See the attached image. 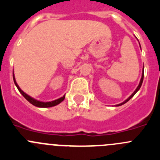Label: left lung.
<instances>
[{
  "mask_svg": "<svg viewBox=\"0 0 160 160\" xmlns=\"http://www.w3.org/2000/svg\"><path fill=\"white\" fill-rule=\"evenodd\" d=\"M143 69H144V68H143ZM143 77H144V71H143V70H142V78H141L140 82H139V84H138V87H137V88H136V90H135V91H134V93H133V94H131V96H130V97H129V98H128V99H127V100H125V101H124V102H122V103H120V104H118V105H117V106H118H118H121V105H122V104H124V103H126V102H128V101H129V100H130V99H131V98H132V97H133V96H134V95H135V94H136V93H137V91H138V90H139V89H140L141 86H142V81H143Z\"/></svg>",
  "mask_w": 160,
  "mask_h": 160,
  "instance_id": "1",
  "label": "left lung"
}]
</instances>
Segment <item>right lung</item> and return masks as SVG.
Here are the masks:
<instances>
[{"instance_id":"obj_1","label":"right lung","mask_w":160,"mask_h":160,"mask_svg":"<svg viewBox=\"0 0 160 160\" xmlns=\"http://www.w3.org/2000/svg\"><path fill=\"white\" fill-rule=\"evenodd\" d=\"M12 77H13L14 83H15V85H16V87H18V90L20 91V93H21V94H22V95L24 96V98H25V99L27 100V101H29V102L31 103V104H32V105L35 106V107H54V106L58 105V104H59L60 102H62L63 100L65 99V95H64L63 97L58 98V99H56V100H54V101H52V102H45L38 101V100L34 99V98H32V97H30L29 95H28L27 94H25L24 91H22V90H21V88L19 87V86L18 85V83H17L16 80H15V77H14V73H12Z\"/></svg>"}]
</instances>
